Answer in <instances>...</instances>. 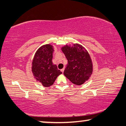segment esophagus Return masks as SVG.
Returning <instances> with one entry per match:
<instances>
[{"instance_id": "34e87169", "label": "esophagus", "mask_w": 126, "mask_h": 126, "mask_svg": "<svg viewBox=\"0 0 126 126\" xmlns=\"http://www.w3.org/2000/svg\"><path fill=\"white\" fill-rule=\"evenodd\" d=\"M64 68H63V69H61V72H62V73H63L64 72Z\"/></svg>"}]
</instances>
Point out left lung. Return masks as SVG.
<instances>
[{"instance_id":"left-lung-1","label":"left lung","mask_w":126,"mask_h":126,"mask_svg":"<svg viewBox=\"0 0 126 126\" xmlns=\"http://www.w3.org/2000/svg\"><path fill=\"white\" fill-rule=\"evenodd\" d=\"M61 50L68 60L64 75L74 84H84L93 73L92 61L88 51L78 43L66 44Z\"/></svg>"}]
</instances>
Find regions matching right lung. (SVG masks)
<instances>
[{"label":"right lung","instance_id":"1","mask_svg":"<svg viewBox=\"0 0 126 126\" xmlns=\"http://www.w3.org/2000/svg\"><path fill=\"white\" fill-rule=\"evenodd\" d=\"M54 47L50 44L43 45L36 51L32 64L34 78L45 87L52 86L62 73L52 62Z\"/></svg>","mask_w":126,"mask_h":126}]
</instances>
